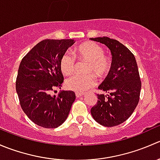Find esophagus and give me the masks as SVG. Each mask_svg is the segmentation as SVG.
I'll return each instance as SVG.
<instances>
[{
	"mask_svg": "<svg viewBox=\"0 0 160 160\" xmlns=\"http://www.w3.org/2000/svg\"><path fill=\"white\" fill-rule=\"evenodd\" d=\"M83 95H84L83 93H76V97H77V98H81Z\"/></svg>",
	"mask_w": 160,
	"mask_h": 160,
	"instance_id": "obj_1",
	"label": "esophagus"
}]
</instances>
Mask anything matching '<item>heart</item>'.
Instances as JSON below:
<instances>
[{
	"label": "heart",
	"mask_w": 160,
	"mask_h": 160,
	"mask_svg": "<svg viewBox=\"0 0 160 160\" xmlns=\"http://www.w3.org/2000/svg\"><path fill=\"white\" fill-rule=\"evenodd\" d=\"M76 56L80 62H88L84 69L85 75H74L69 77L65 82L66 88L77 93H83L94 86L96 80L93 74L100 78L106 77L111 69V60L104 55V48L93 42H88L80 45L76 49ZM77 60L70 52H66L62 56L59 67L66 75L75 70Z\"/></svg>",
	"instance_id": "1"
}]
</instances>
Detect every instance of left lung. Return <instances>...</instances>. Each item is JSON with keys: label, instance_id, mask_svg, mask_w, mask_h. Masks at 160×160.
Listing matches in <instances>:
<instances>
[{"label": "left lung", "instance_id": "obj_1", "mask_svg": "<svg viewBox=\"0 0 160 160\" xmlns=\"http://www.w3.org/2000/svg\"><path fill=\"white\" fill-rule=\"evenodd\" d=\"M90 39L105 45L112 56L110 72L98 87L109 94H97L98 102L90 112L100 125L116 126L132 115L139 101L142 83L136 60L132 52L117 40L108 37Z\"/></svg>", "mask_w": 160, "mask_h": 160}]
</instances>
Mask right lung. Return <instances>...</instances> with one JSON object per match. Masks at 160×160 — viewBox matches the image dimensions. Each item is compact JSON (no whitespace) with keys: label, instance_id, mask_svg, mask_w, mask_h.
I'll use <instances>...</instances> for the list:
<instances>
[{"label":"right lung","instance_id":"add662e5","mask_svg":"<svg viewBox=\"0 0 160 160\" xmlns=\"http://www.w3.org/2000/svg\"><path fill=\"white\" fill-rule=\"evenodd\" d=\"M75 42L73 39H45L22 59L16 80L21 107L36 125L55 128L67 120L76 99L72 90H62L51 96L55 88H61L63 76L59 67L62 55Z\"/></svg>","mask_w":160,"mask_h":160}]
</instances>
